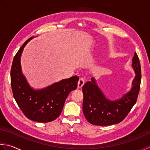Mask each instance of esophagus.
<instances>
[{
    "mask_svg": "<svg viewBox=\"0 0 150 150\" xmlns=\"http://www.w3.org/2000/svg\"><path fill=\"white\" fill-rule=\"evenodd\" d=\"M83 85H84V80H83V79L80 78V79H79V81H78V88H82V87L83 86Z\"/></svg>",
    "mask_w": 150,
    "mask_h": 150,
    "instance_id": "obj_1",
    "label": "esophagus"
}]
</instances>
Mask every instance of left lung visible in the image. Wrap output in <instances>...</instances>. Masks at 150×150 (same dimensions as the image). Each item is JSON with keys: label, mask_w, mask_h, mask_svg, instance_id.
Returning <instances> with one entry per match:
<instances>
[{"label": "left lung", "mask_w": 150, "mask_h": 150, "mask_svg": "<svg viewBox=\"0 0 150 150\" xmlns=\"http://www.w3.org/2000/svg\"><path fill=\"white\" fill-rule=\"evenodd\" d=\"M131 66L135 73L132 87L120 98L115 100L107 98L94 78L83 85V112L89 123L96 126H110L120 123L126 118L137 102L141 81V69L136 52Z\"/></svg>", "instance_id": "left-lung-1"}]
</instances>
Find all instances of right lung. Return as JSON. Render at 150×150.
Returning <instances> with one entry per match:
<instances>
[{
  "instance_id": "right-lung-1",
  "label": "right lung",
  "mask_w": 150,
  "mask_h": 150,
  "mask_svg": "<svg viewBox=\"0 0 150 150\" xmlns=\"http://www.w3.org/2000/svg\"><path fill=\"white\" fill-rule=\"evenodd\" d=\"M35 37L28 39L13 58L11 69V85L14 98L24 115L33 121L46 123L60 115L67 96L77 88V76L62 79L47 87L35 89L30 86L23 74L21 57L26 44Z\"/></svg>"
}]
</instances>
